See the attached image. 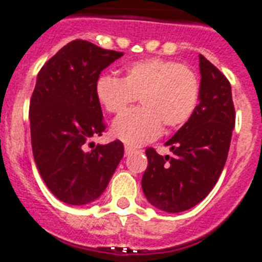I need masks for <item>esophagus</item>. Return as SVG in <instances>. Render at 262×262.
Masks as SVG:
<instances>
[{
    "instance_id": "1",
    "label": "esophagus",
    "mask_w": 262,
    "mask_h": 262,
    "mask_svg": "<svg viewBox=\"0 0 262 262\" xmlns=\"http://www.w3.org/2000/svg\"><path fill=\"white\" fill-rule=\"evenodd\" d=\"M134 150H135L134 147L124 146V152H126V155H129V154H131V152H134Z\"/></svg>"
}]
</instances>
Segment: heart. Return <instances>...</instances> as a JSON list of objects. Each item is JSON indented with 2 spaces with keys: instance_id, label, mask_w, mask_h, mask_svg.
Segmentation results:
<instances>
[{
  "instance_id": "1",
  "label": "heart",
  "mask_w": 262,
  "mask_h": 262,
  "mask_svg": "<svg viewBox=\"0 0 262 262\" xmlns=\"http://www.w3.org/2000/svg\"><path fill=\"white\" fill-rule=\"evenodd\" d=\"M97 100L110 114H120L139 97L142 107L129 110L112 124V135L131 146L157 139L162 127L183 126L195 111L200 80L187 66L147 58L126 67L122 79L103 75L96 80Z\"/></svg>"
}]
</instances>
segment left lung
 <instances>
[{"mask_svg":"<svg viewBox=\"0 0 262 262\" xmlns=\"http://www.w3.org/2000/svg\"><path fill=\"white\" fill-rule=\"evenodd\" d=\"M200 103L191 118L166 142L171 157L147 148L142 189L152 206L185 211L210 193L228 158L235 111L224 73L200 55Z\"/></svg>","mask_w":262,"mask_h":262,"instance_id":"left-lung-1","label":"left lung"}]
</instances>
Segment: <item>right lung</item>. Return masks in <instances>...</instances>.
Returning a JSON list of instances; mask_svg holds the SVG:
<instances>
[{"label":"right lung","instance_id":"add662e5","mask_svg":"<svg viewBox=\"0 0 262 262\" xmlns=\"http://www.w3.org/2000/svg\"><path fill=\"white\" fill-rule=\"evenodd\" d=\"M85 40L62 47L40 69L29 105L30 139L37 170L52 194L68 205H87L107 187L124 154L120 140L84 144L105 129L95 84L122 57Z\"/></svg>","mask_w":262,"mask_h":262}]
</instances>
